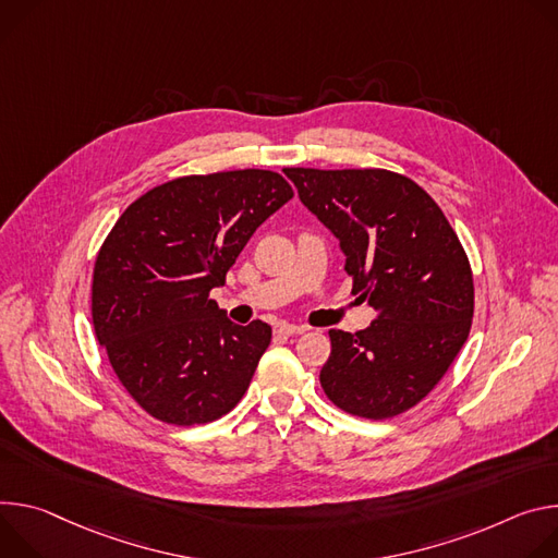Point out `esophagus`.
I'll list each match as a JSON object with an SVG mask.
<instances>
[{
    "label": "esophagus",
    "mask_w": 558,
    "mask_h": 558,
    "mask_svg": "<svg viewBox=\"0 0 558 558\" xmlns=\"http://www.w3.org/2000/svg\"><path fill=\"white\" fill-rule=\"evenodd\" d=\"M305 330H307L305 326H294V324H279V326H277V332H279V335H288V337H290V335H303Z\"/></svg>",
    "instance_id": "34e87169"
}]
</instances>
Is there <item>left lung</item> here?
Instances as JSON below:
<instances>
[{
  "mask_svg": "<svg viewBox=\"0 0 558 558\" xmlns=\"http://www.w3.org/2000/svg\"><path fill=\"white\" fill-rule=\"evenodd\" d=\"M303 206L332 230L352 292L377 319L330 330L322 388L341 410L390 418L448 373L474 315V281L450 221L418 183L384 168H286Z\"/></svg>",
  "mask_w": 558,
  "mask_h": 558,
  "instance_id": "obj_1",
  "label": "left lung"
}]
</instances>
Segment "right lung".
<instances>
[{"label":"right lung","mask_w":558,"mask_h":558,"mask_svg":"<svg viewBox=\"0 0 558 558\" xmlns=\"http://www.w3.org/2000/svg\"><path fill=\"white\" fill-rule=\"evenodd\" d=\"M292 195L272 170L189 174L142 195L112 226L93 270V326L150 416L210 423L245 395L272 328L232 324L210 290Z\"/></svg>","instance_id":"1"}]
</instances>
